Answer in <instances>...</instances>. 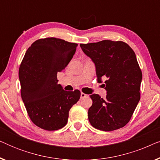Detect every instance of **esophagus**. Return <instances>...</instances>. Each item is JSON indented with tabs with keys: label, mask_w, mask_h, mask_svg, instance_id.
I'll return each mask as SVG.
<instances>
[{
	"label": "esophagus",
	"mask_w": 160,
	"mask_h": 160,
	"mask_svg": "<svg viewBox=\"0 0 160 160\" xmlns=\"http://www.w3.org/2000/svg\"><path fill=\"white\" fill-rule=\"evenodd\" d=\"M87 96V95H86V94L82 92V93H81V99H83V98H86Z\"/></svg>",
	"instance_id": "34e87169"
}]
</instances>
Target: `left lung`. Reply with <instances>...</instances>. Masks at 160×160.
Here are the masks:
<instances>
[{"label": "left lung", "instance_id": "left-lung-1", "mask_svg": "<svg viewBox=\"0 0 160 160\" xmlns=\"http://www.w3.org/2000/svg\"><path fill=\"white\" fill-rule=\"evenodd\" d=\"M84 53L95 63L98 82L102 84L106 98L90 95L92 105L88 111L91 125L98 130L112 131L130 121L140 100L142 72L131 47L123 41L104 40L81 43Z\"/></svg>", "mask_w": 160, "mask_h": 160}]
</instances>
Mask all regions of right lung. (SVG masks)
I'll use <instances>...</instances> for the list:
<instances>
[{"mask_svg":"<svg viewBox=\"0 0 160 160\" xmlns=\"http://www.w3.org/2000/svg\"><path fill=\"white\" fill-rule=\"evenodd\" d=\"M77 46L60 38L39 39L28 48L22 61V99L31 121L43 130H58L66 125L70 109L79 100V90H64L57 78L73 58Z\"/></svg>","mask_w":160,"mask_h":160,"instance_id":"right-lung-1","label":"right lung"}]
</instances>
